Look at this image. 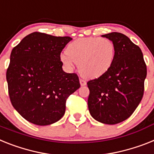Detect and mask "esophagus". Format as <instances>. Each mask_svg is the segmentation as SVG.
<instances>
[{"label":"esophagus","mask_w":154,"mask_h":154,"mask_svg":"<svg viewBox=\"0 0 154 154\" xmlns=\"http://www.w3.org/2000/svg\"><path fill=\"white\" fill-rule=\"evenodd\" d=\"M80 84H81V86H85V85H87L86 81L83 79H80Z\"/></svg>","instance_id":"34e87169"}]
</instances>
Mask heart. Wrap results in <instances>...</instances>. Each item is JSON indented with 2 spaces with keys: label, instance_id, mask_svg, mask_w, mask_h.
<instances>
[{
  "label": "heart",
  "instance_id": "obj_1",
  "mask_svg": "<svg viewBox=\"0 0 154 154\" xmlns=\"http://www.w3.org/2000/svg\"><path fill=\"white\" fill-rule=\"evenodd\" d=\"M115 57L113 41L105 37H84L68 45L66 51L60 55V61L69 70L78 63L80 73L94 79L109 71Z\"/></svg>",
  "mask_w": 154,
  "mask_h": 154
}]
</instances>
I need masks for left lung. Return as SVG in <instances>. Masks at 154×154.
Here are the masks:
<instances>
[{"instance_id": "left-lung-1", "label": "left lung", "mask_w": 154, "mask_h": 154, "mask_svg": "<svg viewBox=\"0 0 154 154\" xmlns=\"http://www.w3.org/2000/svg\"><path fill=\"white\" fill-rule=\"evenodd\" d=\"M102 37L114 44V60L108 72L88 82V106L97 121L116 125L128 118L143 99L146 66L140 48L127 36L113 32Z\"/></svg>"}]
</instances>
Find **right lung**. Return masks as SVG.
Listing matches in <instances>:
<instances>
[{"label": "right lung", "mask_w": 154, "mask_h": 154, "mask_svg": "<svg viewBox=\"0 0 154 154\" xmlns=\"http://www.w3.org/2000/svg\"><path fill=\"white\" fill-rule=\"evenodd\" d=\"M72 40L34 32L16 45L6 73L11 103L19 114L34 125L59 121L66 100L80 88L76 73L63 69L60 53Z\"/></svg>", "instance_id": "obj_1"}]
</instances>
